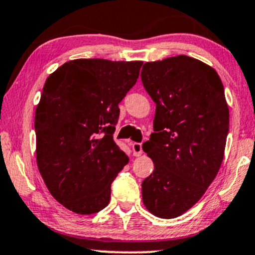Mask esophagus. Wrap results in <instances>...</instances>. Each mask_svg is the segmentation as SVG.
I'll use <instances>...</instances> for the list:
<instances>
[{"label":"esophagus","instance_id":"esophagus-1","mask_svg":"<svg viewBox=\"0 0 255 255\" xmlns=\"http://www.w3.org/2000/svg\"><path fill=\"white\" fill-rule=\"evenodd\" d=\"M131 151H133V155L134 157H140L142 154V145L139 142H134L131 145Z\"/></svg>","mask_w":255,"mask_h":255}]
</instances>
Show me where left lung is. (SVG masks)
<instances>
[{
    "label": "left lung",
    "mask_w": 255,
    "mask_h": 255,
    "mask_svg": "<svg viewBox=\"0 0 255 255\" xmlns=\"http://www.w3.org/2000/svg\"><path fill=\"white\" fill-rule=\"evenodd\" d=\"M155 103L154 131L142 145L154 171L142 182L146 209L160 219L183 215L219 172L229 129L220 76L188 56L147 61L141 71Z\"/></svg>",
    "instance_id": "obj_1"
}]
</instances>
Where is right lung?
<instances>
[{
    "label": "right lung",
    "mask_w": 255,
    "mask_h": 255,
    "mask_svg": "<svg viewBox=\"0 0 255 255\" xmlns=\"http://www.w3.org/2000/svg\"><path fill=\"white\" fill-rule=\"evenodd\" d=\"M142 61L75 59L46 79L35 109L36 164L48 191L66 209L98 213L129 158L113 139L119 103Z\"/></svg>",
    "instance_id": "add662e5"
}]
</instances>
